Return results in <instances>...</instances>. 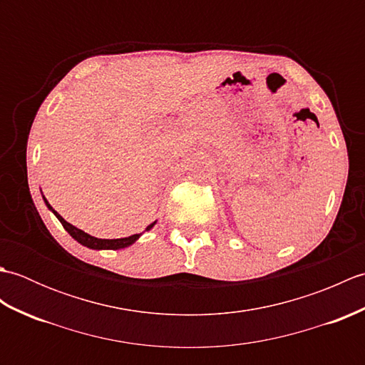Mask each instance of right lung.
<instances>
[{
    "mask_svg": "<svg viewBox=\"0 0 365 365\" xmlns=\"http://www.w3.org/2000/svg\"><path fill=\"white\" fill-rule=\"evenodd\" d=\"M42 197H43L45 205L48 207L50 210L54 213V216H56V218L59 220V222L63 224L64 229L68 232V234H71V237L75 238L76 242H78L80 245L89 247V250H98V251H100V250H123V247L133 245V243L136 242V240L143 235V234H135V235H130V237H125V238H115V240H102V238L92 237V235L86 234V232H84V230L72 226L71 222H67V221L63 218V216H61L56 210H53V207L48 204V200L45 199V196H42ZM155 224H157V221L149 224V226H147L145 230H150V229L155 226Z\"/></svg>",
    "mask_w": 365,
    "mask_h": 365,
    "instance_id": "obj_1",
    "label": "right lung"
}]
</instances>
